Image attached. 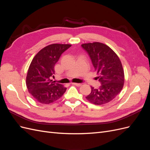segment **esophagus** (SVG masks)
<instances>
[{
    "label": "esophagus",
    "mask_w": 150,
    "mask_h": 150,
    "mask_svg": "<svg viewBox=\"0 0 150 150\" xmlns=\"http://www.w3.org/2000/svg\"><path fill=\"white\" fill-rule=\"evenodd\" d=\"M72 84L75 85L76 86H81V85H82V84H81V83H72Z\"/></svg>",
    "instance_id": "esophagus-1"
}]
</instances>
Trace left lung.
<instances>
[{
  "instance_id": "1",
  "label": "left lung",
  "mask_w": 150,
  "mask_h": 150,
  "mask_svg": "<svg viewBox=\"0 0 150 150\" xmlns=\"http://www.w3.org/2000/svg\"><path fill=\"white\" fill-rule=\"evenodd\" d=\"M81 47L88 54L101 83L98 89L91 87V92L86 98L96 105L110 102L124 85V70L120 58L110 47L101 42L83 44Z\"/></svg>"
}]
</instances>
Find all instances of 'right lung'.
Listing matches in <instances>:
<instances>
[{"label":"right lung","instance_id":"add662e5","mask_svg":"<svg viewBox=\"0 0 150 150\" xmlns=\"http://www.w3.org/2000/svg\"><path fill=\"white\" fill-rule=\"evenodd\" d=\"M71 44H53L44 47L32 61L26 77V86L29 93L39 103L50 104L57 101L66 92V88L55 83L54 66L61 54Z\"/></svg>","mask_w":150,"mask_h":150}]
</instances>
